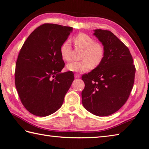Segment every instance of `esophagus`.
Segmentation results:
<instances>
[{
  "mask_svg": "<svg viewBox=\"0 0 149 149\" xmlns=\"http://www.w3.org/2000/svg\"><path fill=\"white\" fill-rule=\"evenodd\" d=\"M80 77H81V76H80L79 74L76 73V74H74V78H79Z\"/></svg>",
  "mask_w": 149,
  "mask_h": 149,
  "instance_id": "34e87169",
  "label": "esophagus"
}]
</instances>
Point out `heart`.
<instances>
[{
  "instance_id": "heart-1",
  "label": "heart",
  "mask_w": 149,
  "mask_h": 149,
  "mask_svg": "<svg viewBox=\"0 0 149 149\" xmlns=\"http://www.w3.org/2000/svg\"><path fill=\"white\" fill-rule=\"evenodd\" d=\"M73 41L77 47L84 49L81 56L82 61H73L66 66L67 69L72 72L84 73L101 64L105 55V49L100 43L95 42L88 35L80 33L74 37ZM61 58L64 61L71 60V45L68 40L63 43L60 48Z\"/></svg>"
}]
</instances>
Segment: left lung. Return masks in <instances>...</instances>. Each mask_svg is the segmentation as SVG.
I'll use <instances>...</instances> for the list:
<instances>
[{
	"instance_id": "obj_1",
	"label": "left lung",
	"mask_w": 149,
	"mask_h": 149,
	"mask_svg": "<svg viewBox=\"0 0 149 149\" xmlns=\"http://www.w3.org/2000/svg\"><path fill=\"white\" fill-rule=\"evenodd\" d=\"M105 55L96 68L82 76L85 86L81 93L84 107L97 116L118 111L131 92L136 67L129 48L109 30H94Z\"/></svg>"
}]
</instances>
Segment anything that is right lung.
I'll list each match as a JSON object with an SVG mask.
<instances>
[{
	"label": "right lung",
	"instance_id": "obj_1",
	"mask_svg": "<svg viewBox=\"0 0 149 149\" xmlns=\"http://www.w3.org/2000/svg\"><path fill=\"white\" fill-rule=\"evenodd\" d=\"M73 30L53 24L39 26L24 42L15 65V83L20 101L32 114L45 117L59 109L74 80L61 73L65 63L60 48Z\"/></svg>",
	"mask_w": 149,
	"mask_h": 149
}]
</instances>
